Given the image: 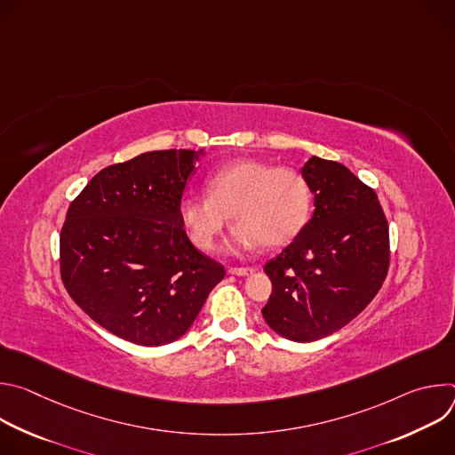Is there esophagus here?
Returning <instances> with one entry per match:
<instances>
[{"mask_svg": "<svg viewBox=\"0 0 455 455\" xmlns=\"http://www.w3.org/2000/svg\"><path fill=\"white\" fill-rule=\"evenodd\" d=\"M228 274H232V275H239V277H244V275H251V274H253V268H237V267H234V268H230V270H228Z\"/></svg>", "mask_w": 455, "mask_h": 455, "instance_id": "esophagus-1", "label": "esophagus"}]
</instances>
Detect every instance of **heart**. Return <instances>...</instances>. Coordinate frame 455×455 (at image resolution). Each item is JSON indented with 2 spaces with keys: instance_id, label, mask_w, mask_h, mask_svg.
I'll return each instance as SVG.
<instances>
[{
  "instance_id": "b5f03b06",
  "label": "heart",
  "mask_w": 455,
  "mask_h": 455,
  "mask_svg": "<svg viewBox=\"0 0 455 455\" xmlns=\"http://www.w3.org/2000/svg\"><path fill=\"white\" fill-rule=\"evenodd\" d=\"M209 198L185 196L180 216L194 244L211 250L228 221L237 225L232 243L251 248L259 243L279 246L304 225L309 190L304 178L290 167H272L261 160H234L207 181Z\"/></svg>"
}]
</instances>
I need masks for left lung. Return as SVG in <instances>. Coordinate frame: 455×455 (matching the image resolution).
<instances>
[{
    "instance_id": "1",
    "label": "left lung",
    "mask_w": 455,
    "mask_h": 455,
    "mask_svg": "<svg viewBox=\"0 0 455 455\" xmlns=\"http://www.w3.org/2000/svg\"><path fill=\"white\" fill-rule=\"evenodd\" d=\"M302 178L315 212L265 265L272 295L268 326L293 342L342 330L381 288L388 270V225L376 192L346 165L311 156Z\"/></svg>"
}]
</instances>
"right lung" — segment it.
I'll list each match as a JSON object with an SVG mask.
<instances>
[{"mask_svg":"<svg viewBox=\"0 0 455 455\" xmlns=\"http://www.w3.org/2000/svg\"><path fill=\"white\" fill-rule=\"evenodd\" d=\"M200 153H142L97 172L60 230V279L109 333L139 346L180 339L198 316L223 265L194 248L180 204Z\"/></svg>","mask_w":455,"mask_h":455,"instance_id":"obj_1","label":"right lung"}]
</instances>
